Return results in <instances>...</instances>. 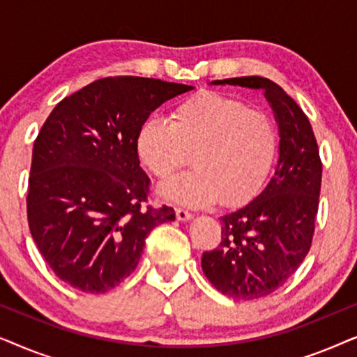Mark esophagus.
Listing matches in <instances>:
<instances>
[{
  "label": "esophagus",
  "mask_w": 357,
  "mask_h": 357,
  "mask_svg": "<svg viewBox=\"0 0 357 357\" xmlns=\"http://www.w3.org/2000/svg\"><path fill=\"white\" fill-rule=\"evenodd\" d=\"M175 216H177L178 221H190L192 219V213H188L187 209H182V208H177L175 209Z\"/></svg>",
  "instance_id": "obj_1"
}]
</instances>
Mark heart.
<instances>
[{
  "label": "heart",
  "instance_id": "heart-1",
  "mask_svg": "<svg viewBox=\"0 0 357 357\" xmlns=\"http://www.w3.org/2000/svg\"><path fill=\"white\" fill-rule=\"evenodd\" d=\"M276 153L271 120L216 92L180 102L170 123L151 119L136 136L138 159L159 178L172 177L193 154L197 170L159 188L164 198L192 208L250 202L266 182Z\"/></svg>",
  "mask_w": 357,
  "mask_h": 357
}]
</instances>
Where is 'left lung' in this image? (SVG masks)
I'll return each mask as SVG.
<instances>
[{
    "mask_svg": "<svg viewBox=\"0 0 357 357\" xmlns=\"http://www.w3.org/2000/svg\"><path fill=\"white\" fill-rule=\"evenodd\" d=\"M261 89L280 130L275 175L250 203L221 218V243L204 252V276L224 296L258 299L281 287L310 250L321 160L310 121L276 82L260 76L213 81Z\"/></svg>",
    "mask_w": 357,
    "mask_h": 357,
    "instance_id": "obj_1",
    "label": "left lung"
}]
</instances>
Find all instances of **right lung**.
<instances>
[{
	"label": "right lung",
	"mask_w": 357,
	"mask_h": 357,
	"mask_svg": "<svg viewBox=\"0 0 357 357\" xmlns=\"http://www.w3.org/2000/svg\"><path fill=\"white\" fill-rule=\"evenodd\" d=\"M193 86L153 77L97 79L48 115L32 151L29 229L53 273L75 289L102 294L138 265L155 226L175 219L148 202L136 136L151 112Z\"/></svg>",
	"instance_id": "right-lung-1"
}]
</instances>
